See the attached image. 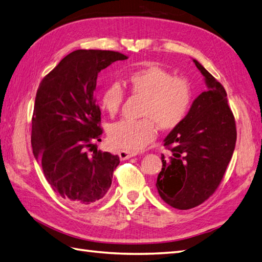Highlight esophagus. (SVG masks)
<instances>
[{
  "label": "esophagus",
  "instance_id": "1",
  "mask_svg": "<svg viewBox=\"0 0 262 262\" xmlns=\"http://www.w3.org/2000/svg\"><path fill=\"white\" fill-rule=\"evenodd\" d=\"M118 155L121 161H125V160H128L130 159L133 157H135V155H137L136 152H132V151H125V149H120V151L118 152Z\"/></svg>",
  "mask_w": 262,
  "mask_h": 262
}]
</instances>
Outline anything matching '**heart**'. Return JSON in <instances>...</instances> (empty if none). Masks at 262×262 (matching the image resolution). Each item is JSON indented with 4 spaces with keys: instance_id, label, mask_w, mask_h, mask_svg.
Masks as SVG:
<instances>
[{
    "instance_id": "obj_1",
    "label": "heart",
    "mask_w": 262,
    "mask_h": 262,
    "mask_svg": "<svg viewBox=\"0 0 262 262\" xmlns=\"http://www.w3.org/2000/svg\"><path fill=\"white\" fill-rule=\"evenodd\" d=\"M127 86L135 96L144 98L140 120H120L111 125L109 141L115 147L138 151L157 137V124L162 129H172L185 119L191 104V88L185 79L174 77L158 64H147L133 71ZM124 99L119 83H111L100 94L101 108L115 116Z\"/></svg>"
}]
</instances>
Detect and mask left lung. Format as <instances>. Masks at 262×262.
Listing matches in <instances>:
<instances>
[{
    "instance_id": "1",
    "label": "left lung",
    "mask_w": 262,
    "mask_h": 262,
    "mask_svg": "<svg viewBox=\"0 0 262 262\" xmlns=\"http://www.w3.org/2000/svg\"><path fill=\"white\" fill-rule=\"evenodd\" d=\"M207 90L193 100L179 125L165 137L171 157L162 154L155 186L160 197L177 209H190L215 192L232 159L236 142L235 120L223 85L192 59Z\"/></svg>"
}]
</instances>
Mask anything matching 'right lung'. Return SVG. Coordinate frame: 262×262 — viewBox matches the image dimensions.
<instances>
[{"label": "right lung", "instance_id": "1", "mask_svg": "<svg viewBox=\"0 0 262 262\" xmlns=\"http://www.w3.org/2000/svg\"><path fill=\"white\" fill-rule=\"evenodd\" d=\"M127 56L118 52L79 49L60 60L37 90L31 145L49 185L74 205H91L105 196L119 164L118 155L86 148L101 141V111L94 90L98 74Z\"/></svg>", "mask_w": 262, "mask_h": 262}]
</instances>
